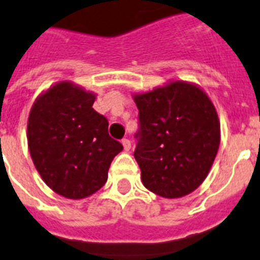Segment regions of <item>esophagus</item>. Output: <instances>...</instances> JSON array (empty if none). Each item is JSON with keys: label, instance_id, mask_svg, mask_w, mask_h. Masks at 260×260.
<instances>
[{"label": "esophagus", "instance_id": "1", "mask_svg": "<svg viewBox=\"0 0 260 260\" xmlns=\"http://www.w3.org/2000/svg\"><path fill=\"white\" fill-rule=\"evenodd\" d=\"M122 145H123V149L124 151H128L130 149H132V142L127 140V138H124V140H122Z\"/></svg>", "mask_w": 260, "mask_h": 260}]
</instances>
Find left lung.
<instances>
[{"mask_svg": "<svg viewBox=\"0 0 260 260\" xmlns=\"http://www.w3.org/2000/svg\"><path fill=\"white\" fill-rule=\"evenodd\" d=\"M140 110L134 151L145 188L165 199L184 197L203 184L220 145L215 106L194 83L170 80L134 94Z\"/></svg>", "mask_w": 260, "mask_h": 260, "instance_id": "left-lung-1", "label": "left lung"}]
</instances>
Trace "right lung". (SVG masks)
Listing matches in <instances>:
<instances>
[{
  "mask_svg": "<svg viewBox=\"0 0 260 260\" xmlns=\"http://www.w3.org/2000/svg\"><path fill=\"white\" fill-rule=\"evenodd\" d=\"M96 95L63 80L41 92L28 118V147L43 181L57 194L80 200L105 185L123 150L109 122L94 109Z\"/></svg>",
  "mask_w": 260,
  "mask_h": 260,
  "instance_id": "1",
  "label": "right lung"
}]
</instances>
